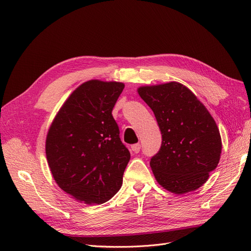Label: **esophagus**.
<instances>
[{"mask_svg":"<svg viewBox=\"0 0 251 251\" xmlns=\"http://www.w3.org/2000/svg\"><path fill=\"white\" fill-rule=\"evenodd\" d=\"M140 149H141V146H140L139 143H137V144H134V146H132V147H131V150L133 151V153H135V154L139 153V151H140Z\"/></svg>","mask_w":251,"mask_h":251,"instance_id":"34e87169","label":"esophagus"}]
</instances>
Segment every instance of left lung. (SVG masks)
I'll return each mask as SVG.
<instances>
[{"label": "left lung", "mask_w": 251, "mask_h": 251, "mask_svg": "<svg viewBox=\"0 0 251 251\" xmlns=\"http://www.w3.org/2000/svg\"><path fill=\"white\" fill-rule=\"evenodd\" d=\"M138 93L154 112L162 142L150 165L158 183L182 195L202 186L221 156L214 118L191 90L179 82L141 87Z\"/></svg>", "instance_id": "1"}]
</instances>
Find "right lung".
<instances>
[{"label":"right lung","mask_w":251,"mask_h":251,"mask_svg":"<svg viewBox=\"0 0 251 251\" xmlns=\"http://www.w3.org/2000/svg\"><path fill=\"white\" fill-rule=\"evenodd\" d=\"M124 88L116 81L83 82L49 128L46 156L52 176L64 192L86 204L109 201L123 185L131 154L112 110Z\"/></svg>","instance_id":"right-lung-1"}]
</instances>
